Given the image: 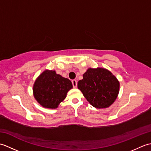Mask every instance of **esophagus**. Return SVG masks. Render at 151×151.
Wrapping results in <instances>:
<instances>
[{
	"label": "esophagus",
	"instance_id": "esophagus-1",
	"mask_svg": "<svg viewBox=\"0 0 151 151\" xmlns=\"http://www.w3.org/2000/svg\"><path fill=\"white\" fill-rule=\"evenodd\" d=\"M72 84H73V86L74 88H76V87H77V81H76V80H73Z\"/></svg>",
	"mask_w": 151,
	"mask_h": 151
}]
</instances>
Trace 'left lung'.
<instances>
[{"instance_id": "8db88e82", "label": "left lung", "mask_w": 151, "mask_h": 151, "mask_svg": "<svg viewBox=\"0 0 151 151\" xmlns=\"http://www.w3.org/2000/svg\"><path fill=\"white\" fill-rule=\"evenodd\" d=\"M78 88L93 106L107 108L116 99L119 82L111 72L103 68L87 70L83 79L78 82Z\"/></svg>"}]
</instances>
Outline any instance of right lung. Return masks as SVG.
Here are the masks:
<instances>
[{"label": "right lung", "mask_w": 151, "mask_h": 151, "mask_svg": "<svg viewBox=\"0 0 151 151\" xmlns=\"http://www.w3.org/2000/svg\"><path fill=\"white\" fill-rule=\"evenodd\" d=\"M73 88L68 78L57 75L54 70H45L34 83L33 91L36 101L45 108H56Z\"/></svg>", "instance_id": "add662e5"}]
</instances>
